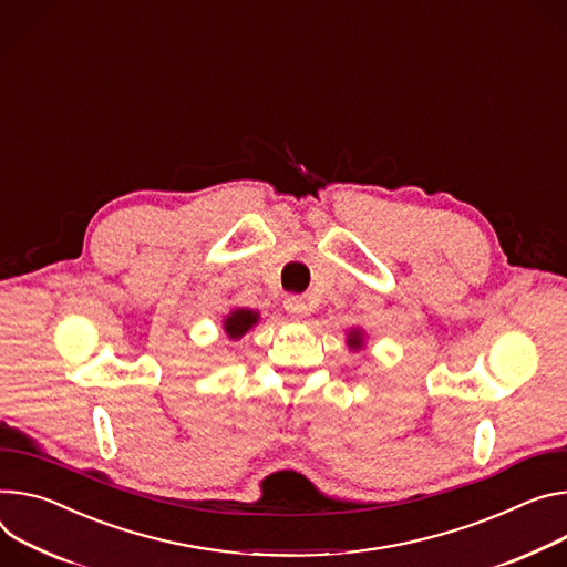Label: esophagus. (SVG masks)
Masks as SVG:
<instances>
[{
	"label": "esophagus",
	"instance_id": "esophagus-1",
	"mask_svg": "<svg viewBox=\"0 0 567 567\" xmlns=\"http://www.w3.org/2000/svg\"><path fill=\"white\" fill-rule=\"evenodd\" d=\"M285 310L291 315V317H305L307 312V298L305 296H289L285 298Z\"/></svg>",
	"mask_w": 567,
	"mask_h": 567
}]
</instances>
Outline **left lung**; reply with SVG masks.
I'll return each mask as SVG.
<instances>
[{"mask_svg":"<svg viewBox=\"0 0 567 567\" xmlns=\"http://www.w3.org/2000/svg\"><path fill=\"white\" fill-rule=\"evenodd\" d=\"M364 341H362V332H357V330H352L350 334H348V346H352V348H359L362 346Z\"/></svg>","mask_w":567,"mask_h":567,"instance_id":"8db88e82","label":"left lung"}]
</instances>
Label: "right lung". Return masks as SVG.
Segmentation results:
<instances>
[{"label":"right lung","instance_id":"right-lung-1","mask_svg":"<svg viewBox=\"0 0 567 567\" xmlns=\"http://www.w3.org/2000/svg\"><path fill=\"white\" fill-rule=\"evenodd\" d=\"M255 323H257V312L237 310V312H233V315L224 321V328H226V332H228L230 339H239V337H244Z\"/></svg>","mask_w":567,"mask_h":567}]
</instances>
